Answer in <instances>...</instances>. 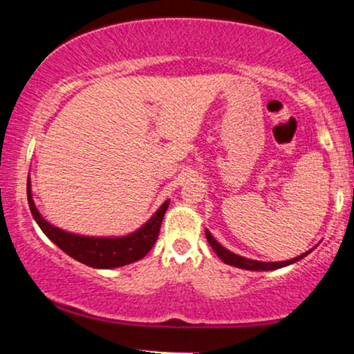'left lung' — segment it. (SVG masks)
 Listing matches in <instances>:
<instances>
[{
    "mask_svg": "<svg viewBox=\"0 0 354 354\" xmlns=\"http://www.w3.org/2000/svg\"><path fill=\"white\" fill-rule=\"evenodd\" d=\"M206 233V239H208L209 246L213 248L214 253L219 256V259H221L223 263H226V265L230 266H234V268H241V270H248V271H273V270H279V268H284L288 265H293V263L299 261V259H303L304 256L308 253H311L310 251H306V253L296 256L293 259H288V261H274V263H266V261H256V259H250V258H245V256H239L236 253H233V251L226 250L225 246H221L216 239L213 238V234L209 233L208 230L205 231Z\"/></svg>",
    "mask_w": 354,
    "mask_h": 354,
    "instance_id": "obj_1",
    "label": "left lung"
}]
</instances>
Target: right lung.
<instances>
[{
    "instance_id": "right-lung-1",
    "label": "right lung",
    "mask_w": 354,
    "mask_h": 354,
    "mask_svg": "<svg viewBox=\"0 0 354 354\" xmlns=\"http://www.w3.org/2000/svg\"><path fill=\"white\" fill-rule=\"evenodd\" d=\"M28 205L39 228L59 250L83 265L98 268V270H111V268L135 263L148 254L160 234L161 221L169 206V200H166L143 226L124 236H84V234L70 233L51 225L35 206L30 178H28Z\"/></svg>"
}]
</instances>
